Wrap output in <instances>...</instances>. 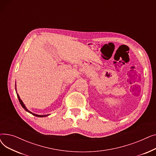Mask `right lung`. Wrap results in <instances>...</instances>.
Masks as SVG:
<instances>
[{
    "label": "right lung",
    "instance_id": "right-lung-1",
    "mask_svg": "<svg viewBox=\"0 0 156 156\" xmlns=\"http://www.w3.org/2000/svg\"><path fill=\"white\" fill-rule=\"evenodd\" d=\"M15 86H16V87H15V90H16V94H17V91H16V85H15ZM17 96H18V100H19V101H20V104L21 105V106L23 107V108L26 111H27V112H28L29 113H30V114H33V115L34 116H37V117H40V118H42V117H46V116H48L49 114H46V115H38V114H34V113H33V112H31V111H30L29 110H28V109L26 108V106H25V105L24 104V103L23 102V101H22V100L20 99V96H19V95L17 94Z\"/></svg>",
    "mask_w": 156,
    "mask_h": 156
}]
</instances>
